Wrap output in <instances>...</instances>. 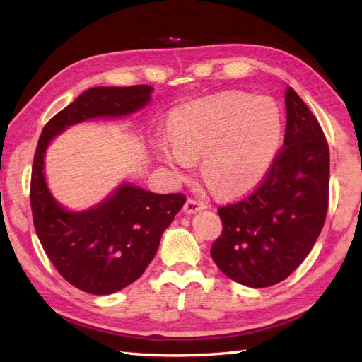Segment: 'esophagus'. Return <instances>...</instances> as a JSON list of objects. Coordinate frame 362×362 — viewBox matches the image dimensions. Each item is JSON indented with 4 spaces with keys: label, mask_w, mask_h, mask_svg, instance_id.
<instances>
[{
    "label": "esophagus",
    "mask_w": 362,
    "mask_h": 362,
    "mask_svg": "<svg viewBox=\"0 0 362 362\" xmlns=\"http://www.w3.org/2000/svg\"><path fill=\"white\" fill-rule=\"evenodd\" d=\"M206 209V205L201 201H193V199H188L187 204L183 205V211H185L187 214H193V213H197V211H202Z\"/></svg>",
    "instance_id": "obj_1"
}]
</instances>
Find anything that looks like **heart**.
Returning a JSON list of instances; mask_svg holds the SVG:
<instances>
[{
  "label": "heart",
  "mask_w": 362,
  "mask_h": 362,
  "mask_svg": "<svg viewBox=\"0 0 362 362\" xmlns=\"http://www.w3.org/2000/svg\"><path fill=\"white\" fill-rule=\"evenodd\" d=\"M279 107L264 98L227 93L175 110L169 141L156 146L161 163L180 171L202 157V177L218 193L236 194L264 179L281 144Z\"/></svg>",
  "instance_id": "obj_1"
}]
</instances>
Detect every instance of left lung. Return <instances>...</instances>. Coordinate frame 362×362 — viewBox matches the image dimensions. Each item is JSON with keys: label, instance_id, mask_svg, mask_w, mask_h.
<instances>
[{"label": "left lung", "instance_id": "left-lung-1", "mask_svg": "<svg viewBox=\"0 0 362 362\" xmlns=\"http://www.w3.org/2000/svg\"><path fill=\"white\" fill-rule=\"evenodd\" d=\"M286 132L264 182L241 202L218 210L222 233L211 258L249 288L283 281L308 257L328 209L329 152L320 124L286 88Z\"/></svg>", "mask_w": 362, "mask_h": 362}]
</instances>
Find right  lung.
<instances>
[{"label": "right lung", "mask_w": 362, "mask_h": 362, "mask_svg": "<svg viewBox=\"0 0 362 362\" xmlns=\"http://www.w3.org/2000/svg\"><path fill=\"white\" fill-rule=\"evenodd\" d=\"M152 90L151 86L88 88L48 121L37 144L30 179L37 236L59 274L88 294L109 296L140 279L187 199L122 182L99 204L70 210L52 196L46 182V151L79 122L126 118L143 110Z\"/></svg>", "instance_id": "1"}]
</instances>
